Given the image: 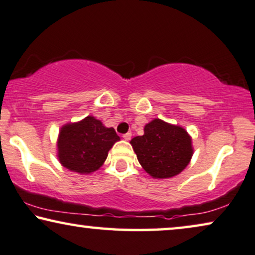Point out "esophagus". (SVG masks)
I'll list each match as a JSON object with an SVG mask.
<instances>
[{
	"label": "esophagus",
	"instance_id": "obj_1",
	"mask_svg": "<svg viewBox=\"0 0 255 255\" xmlns=\"http://www.w3.org/2000/svg\"><path fill=\"white\" fill-rule=\"evenodd\" d=\"M124 139H126V141H129V139L131 138V132H127V134H124Z\"/></svg>",
	"mask_w": 255,
	"mask_h": 255
}]
</instances>
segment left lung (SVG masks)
Returning <instances> with one entry per match:
<instances>
[{
	"instance_id": "8db88e82",
	"label": "left lung",
	"mask_w": 255,
	"mask_h": 255,
	"mask_svg": "<svg viewBox=\"0 0 255 255\" xmlns=\"http://www.w3.org/2000/svg\"><path fill=\"white\" fill-rule=\"evenodd\" d=\"M130 144L138 163L155 179H168L181 173L194 153L187 130L160 119L146 124L144 134L131 138Z\"/></svg>"
}]
</instances>
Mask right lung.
I'll return each instance as SVG.
<instances>
[{
    "label": "right lung",
    "mask_w": 255,
    "mask_h": 255,
    "mask_svg": "<svg viewBox=\"0 0 255 255\" xmlns=\"http://www.w3.org/2000/svg\"><path fill=\"white\" fill-rule=\"evenodd\" d=\"M120 137L114 128L88 116L77 123L61 127L57 136V159L63 167L80 174H91L99 170L109 151Z\"/></svg>",
    "instance_id": "1"
}]
</instances>
